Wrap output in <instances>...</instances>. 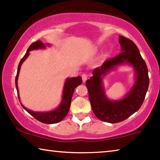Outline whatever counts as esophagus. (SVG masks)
Wrapping results in <instances>:
<instances>
[{"label": "esophagus", "mask_w": 160, "mask_h": 160, "mask_svg": "<svg viewBox=\"0 0 160 160\" xmlns=\"http://www.w3.org/2000/svg\"><path fill=\"white\" fill-rule=\"evenodd\" d=\"M87 78H88V75H86V74H82V79L83 82H85V81L87 80Z\"/></svg>", "instance_id": "34e87169"}]
</instances>
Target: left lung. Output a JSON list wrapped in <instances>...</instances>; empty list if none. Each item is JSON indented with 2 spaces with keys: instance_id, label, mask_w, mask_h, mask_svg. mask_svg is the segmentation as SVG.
I'll list each match as a JSON object with an SVG mask.
<instances>
[{
  "instance_id": "1",
  "label": "left lung",
  "mask_w": 160,
  "mask_h": 160,
  "mask_svg": "<svg viewBox=\"0 0 160 160\" xmlns=\"http://www.w3.org/2000/svg\"><path fill=\"white\" fill-rule=\"evenodd\" d=\"M121 53L94 69L92 76L86 81L92 111L97 118L115 123L129 117L141 108L149 87L148 69L139 50L132 40L119 36ZM128 65L135 70V82L130 91L121 99L111 100L105 94L103 78L119 66Z\"/></svg>"
}]
</instances>
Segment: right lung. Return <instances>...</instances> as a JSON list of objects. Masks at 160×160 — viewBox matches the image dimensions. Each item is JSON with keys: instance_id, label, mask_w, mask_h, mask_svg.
<instances>
[{"instance_id": "obj_1", "label": "right lung", "mask_w": 160, "mask_h": 160, "mask_svg": "<svg viewBox=\"0 0 160 160\" xmlns=\"http://www.w3.org/2000/svg\"><path fill=\"white\" fill-rule=\"evenodd\" d=\"M51 44H43L41 41H37L31 44L29 47H28L27 52H26L25 55L23 56L22 59H21L20 62L18 64V70L17 74L16 76V88L18 92V99L20 100V97H19V92H18V78L19 75V72H20L21 67L22 65L23 62L27 59V57L29 55V52L32 51V50H38V49H43L46 48V47H50ZM82 82V78L80 76H78V77L75 78H68L65 80V84H64L63 91H62V101L60 103L57 107V108L54 109V110L50 111H33L30 109H28L27 108L23 106V105L21 103V106L27 111L30 115H32L33 117L35 118L37 120L41 121V122L44 123H47V124H52V123H58L59 121H62L63 118L67 116V114L69 112L71 105V100H72V97L74 92V90L78 87V85H81Z\"/></svg>"}]
</instances>
